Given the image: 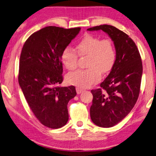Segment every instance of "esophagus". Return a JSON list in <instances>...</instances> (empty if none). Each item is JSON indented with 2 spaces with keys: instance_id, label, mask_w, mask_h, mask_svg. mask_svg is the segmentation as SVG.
<instances>
[{
  "instance_id": "34e87169",
  "label": "esophagus",
  "mask_w": 156,
  "mask_h": 156,
  "mask_svg": "<svg viewBox=\"0 0 156 156\" xmlns=\"http://www.w3.org/2000/svg\"><path fill=\"white\" fill-rule=\"evenodd\" d=\"M76 93L78 94V95H80V94H81V93H82V92H83V89H82V88H80V87H76Z\"/></svg>"
}]
</instances>
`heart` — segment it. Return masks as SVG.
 Wrapping results in <instances>:
<instances>
[{"label":"heart","instance_id":"heart-1","mask_svg":"<svg viewBox=\"0 0 156 156\" xmlns=\"http://www.w3.org/2000/svg\"><path fill=\"white\" fill-rule=\"evenodd\" d=\"M76 52L81 57L88 56L85 70H78L68 74L70 84L80 88H88L100 80L101 71L108 73L116 60V51L111 39H101L92 34H86L76 45ZM61 60L64 67L73 70L77 66L78 55L70 47L63 50Z\"/></svg>","mask_w":156,"mask_h":156}]
</instances>
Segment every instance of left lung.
<instances>
[{
  "mask_svg": "<svg viewBox=\"0 0 156 156\" xmlns=\"http://www.w3.org/2000/svg\"><path fill=\"white\" fill-rule=\"evenodd\" d=\"M87 30H102L115 48L116 60L109 75L101 83L100 88L91 90V120L97 126L109 128L121 122L136 103L142 75L141 57L133 41L115 27L101 25Z\"/></svg>",
  "mask_w": 156,
  "mask_h": 156,
  "instance_id": "obj_1",
  "label": "left lung"
}]
</instances>
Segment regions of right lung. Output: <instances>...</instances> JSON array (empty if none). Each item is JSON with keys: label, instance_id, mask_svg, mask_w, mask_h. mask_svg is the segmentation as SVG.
I'll return each instance as SVG.
<instances>
[{"label": "right lung", "instance_id": "right-lung-1", "mask_svg": "<svg viewBox=\"0 0 156 156\" xmlns=\"http://www.w3.org/2000/svg\"><path fill=\"white\" fill-rule=\"evenodd\" d=\"M80 30L45 27L33 33L22 48L19 86L33 113L48 128H61L68 121V101L76 93L74 86H59L63 81L61 55Z\"/></svg>", "mask_w": 156, "mask_h": 156}]
</instances>
